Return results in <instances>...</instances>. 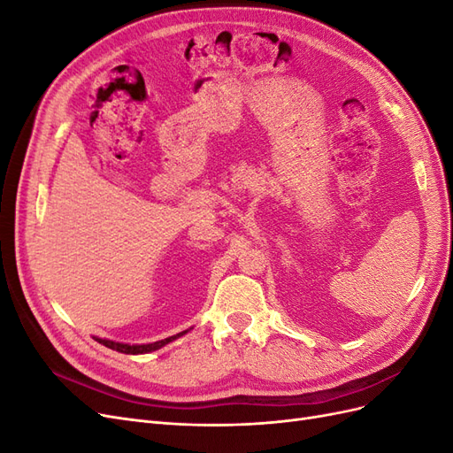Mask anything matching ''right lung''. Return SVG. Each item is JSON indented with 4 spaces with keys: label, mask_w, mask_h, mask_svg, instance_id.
<instances>
[{
    "label": "right lung",
    "mask_w": 453,
    "mask_h": 453,
    "mask_svg": "<svg viewBox=\"0 0 453 453\" xmlns=\"http://www.w3.org/2000/svg\"><path fill=\"white\" fill-rule=\"evenodd\" d=\"M187 334V331L175 334V336H170V338H164V340H158V342H153V344H120V342H113V340H105V338H96L100 342V344H104L105 348L109 349H115V351H120V353H128V355H138V353H149V351H155V349H160L166 344H170V342L177 340L180 336Z\"/></svg>",
    "instance_id": "obj_1"
}]
</instances>
